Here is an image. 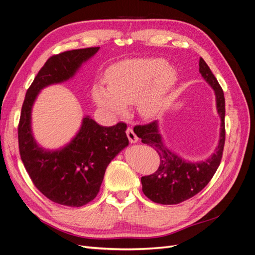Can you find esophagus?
<instances>
[{
    "label": "esophagus",
    "instance_id": "obj_1",
    "mask_svg": "<svg viewBox=\"0 0 255 255\" xmlns=\"http://www.w3.org/2000/svg\"><path fill=\"white\" fill-rule=\"evenodd\" d=\"M127 136H128V140H129L130 143H135V142L138 141V137H137V135L134 133L133 128H127Z\"/></svg>",
    "mask_w": 255,
    "mask_h": 255
}]
</instances>
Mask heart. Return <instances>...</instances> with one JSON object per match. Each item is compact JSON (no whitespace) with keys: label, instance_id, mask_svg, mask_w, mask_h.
I'll return each mask as SVG.
<instances>
[{"label":"heart","instance_id":"obj_1","mask_svg":"<svg viewBox=\"0 0 255 255\" xmlns=\"http://www.w3.org/2000/svg\"><path fill=\"white\" fill-rule=\"evenodd\" d=\"M106 82L109 88L97 85L92 91L101 109L122 115L126 104L136 102L143 118H153L171 101L177 72L161 58H136L113 66L106 74Z\"/></svg>","mask_w":255,"mask_h":255}]
</instances>
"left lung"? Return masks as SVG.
I'll return each instance as SVG.
<instances>
[{"label": "left lung", "mask_w": 255, "mask_h": 255, "mask_svg": "<svg viewBox=\"0 0 255 255\" xmlns=\"http://www.w3.org/2000/svg\"><path fill=\"white\" fill-rule=\"evenodd\" d=\"M199 71L215 91L216 109L221 120L218 145L211 157L201 161H189L168 149L159 134L157 120L134 128L135 134L141 138L143 143L153 146L160 158L157 170L141 177L143 194L155 203L177 204L194 197L212 180L220 165L226 140L225 96L217 79L203 58H200Z\"/></svg>", "instance_id": "1"}]
</instances>
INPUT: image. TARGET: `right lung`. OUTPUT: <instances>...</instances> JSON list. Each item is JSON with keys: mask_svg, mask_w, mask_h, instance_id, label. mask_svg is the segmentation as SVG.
Listing matches in <instances>:
<instances>
[{"mask_svg": "<svg viewBox=\"0 0 255 255\" xmlns=\"http://www.w3.org/2000/svg\"><path fill=\"white\" fill-rule=\"evenodd\" d=\"M99 49L66 51L50 57L27 89L22 105L18 140L23 165L37 189L61 205L80 207L97 197L107 166L128 144L127 125L102 127L86 116L70 142L59 150H44L32 133V107L41 89L73 78Z\"/></svg>", "mask_w": 255, "mask_h": 255, "instance_id": "right-lung-1", "label": "right lung"}]
</instances>
